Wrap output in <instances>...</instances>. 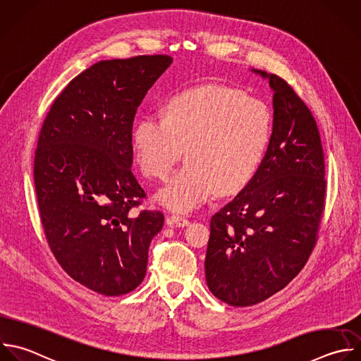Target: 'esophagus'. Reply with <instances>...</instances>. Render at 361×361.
Returning <instances> with one entry per match:
<instances>
[{
  "instance_id": "34e87169",
  "label": "esophagus",
  "mask_w": 361,
  "mask_h": 361,
  "mask_svg": "<svg viewBox=\"0 0 361 361\" xmlns=\"http://www.w3.org/2000/svg\"><path fill=\"white\" fill-rule=\"evenodd\" d=\"M190 221L189 219H186L185 216H179V214H172L169 219H168V224H175L178 227H185L188 226Z\"/></svg>"
}]
</instances>
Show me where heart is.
<instances>
[{
	"instance_id": "1",
	"label": "heart",
	"mask_w": 361,
	"mask_h": 361,
	"mask_svg": "<svg viewBox=\"0 0 361 361\" xmlns=\"http://www.w3.org/2000/svg\"><path fill=\"white\" fill-rule=\"evenodd\" d=\"M274 135L271 107L245 92L206 85L172 94L162 114L148 113L133 130L145 176L166 179L183 154L188 164L159 192L175 212H190L219 192L237 193L258 172Z\"/></svg>"
}]
</instances>
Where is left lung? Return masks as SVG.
Listing matches in <instances>:
<instances>
[{"mask_svg": "<svg viewBox=\"0 0 361 361\" xmlns=\"http://www.w3.org/2000/svg\"><path fill=\"white\" fill-rule=\"evenodd\" d=\"M274 90V135L252 180L210 220L204 259L212 293L251 306L305 267L324 210V155L316 121L293 87L265 72Z\"/></svg>", "mask_w": 361, "mask_h": 361, "instance_id": "8db88e82", "label": "left lung"}]
</instances>
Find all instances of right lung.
I'll return each instance as SVG.
<instances>
[{
    "label": "right lung",
    "mask_w": 361,
    "mask_h": 361,
    "mask_svg": "<svg viewBox=\"0 0 361 361\" xmlns=\"http://www.w3.org/2000/svg\"><path fill=\"white\" fill-rule=\"evenodd\" d=\"M168 55L102 61L76 76L44 120L34 159L39 217L65 272L118 296L144 279L148 248L164 226L134 175L133 123L169 68Z\"/></svg>",
    "instance_id": "obj_1"
}]
</instances>
